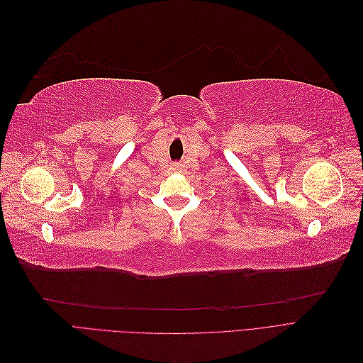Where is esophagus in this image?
Listing matches in <instances>:
<instances>
[{
  "label": "esophagus",
  "instance_id": "34e87169",
  "mask_svg": "<svg viewBox=\"0 0 363 363\" xmlns=\"http://www.w3.org/2000/svg\"><path fill=\"white\" fill-rule=\"evenodd\" d=\"M182 167H183L182 163H172V169L174 171H182Z\"/></svg>",
  "mask_w": 363,
  "mask_h": 363
}]
</instances>
